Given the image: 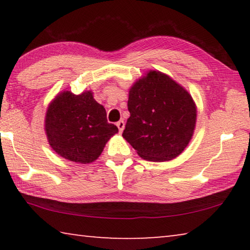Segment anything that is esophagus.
Masks as SVG:
<instances>
[{
  "mask_svg": "<svg viewBox=\"0 0 250 250\" xmlns=\"http://www.w3.org/2000/svg\"><path fill=\"white\" fill-rule=\"evenodd\" d=\"M117 126H118V129H119V132L121 133L122 131H124V129H125V122H124V120L118 121L117 122Z\"/></svg>",
  "mask_w": 250,
  "mask_h": 250,
  "instance_id": "1",
  "label": "esophagus"
}]
</instances>
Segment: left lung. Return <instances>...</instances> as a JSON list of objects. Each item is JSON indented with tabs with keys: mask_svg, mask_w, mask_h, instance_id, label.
I'll use <instances>...</instances> for the list:
<instances>
[{
	"mask_svg": "<svg viewBox=\"0 0 250 250\" xmlns=\"http://www.w3.org/2000/svg\"><path fill=\"white\" fill-rule=\"evenodd\" d=\"M130 117L122 133L142 159L164 162L180 155L193 137L196 105L167 75L150 70L129 90Z\"/></svg>",
	"mask_w": 250,
	"mask_h": 250,
	"instance_id": "obj_1",
	"label": "left lung"
}]
</instances>
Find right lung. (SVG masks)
Masks as SVG:
<instances>
[{
  "label": "right lung",
  "mask_w": 250,
  "mask_h": 250,
  "mask_svg": "<svg viewBox=\"0 0 250 250\" xmlns=\"http://www.w3.org/2000/svg\"><path fill=\"white\" fill-rule=\"evenodd\" d=\"M45 131L49 146L58 155L87 164L99 158L118 128L107 121L105 109L91 91L80 95L62 91L48 105Z\"/></svg>",
  "instance_id": "obj_1"
}]
</instances>
